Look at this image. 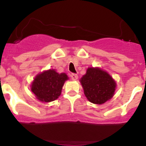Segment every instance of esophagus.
I'll list each match as a JSON object with an SVG mask.
<instances>
[{"label":"esophagus","instance_id":"obj_1","mask_svg":"<svg viewBox=\"0 0 146 146\" xmlns=\"http://www.w3.org/2000/svg\"><path fill=\"white\" fill-rule=\"evenodd\" d=\"M70 77H71V78H72V80H76L78 78V76H77V74H70Z\"/></svg>","mask_w":146,"mask_h":146}]
</instances>
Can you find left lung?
<instances>
[{
	"label": "left lung",
	"mask_w": 146,
	"mask_h": 146,
	"mask_svg": "<svg viewBox=\"0 0 146 146\" xmlns=\"http://www.w3.org/2000/svg\"><path fill=\"white\" fill-rule=\"evenodd\" d=\"M80 82L88 100L96 104H102L111 99L117 86L109 73L99 67H88Z\"/></svg>",
	"instance_id": "obj_1"
}]
</instances>
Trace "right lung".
<instances>
[{"label":"right lung","mask_w":146,"mask_h":146,"mask_svg":"<svg viewBox=\"0 0 146 146\" xmlns=\"http://www.w3.org/2000/svg\"><path fill=\"white\" fill-rule=\"evenodd\" d=\"M67 80L69 77L66 73L60 74L55 69L45 70L34 77L31 85V91L39 101L50 102L59 97Z\"/></svg>","instance_id":"1"}]
</instances>
